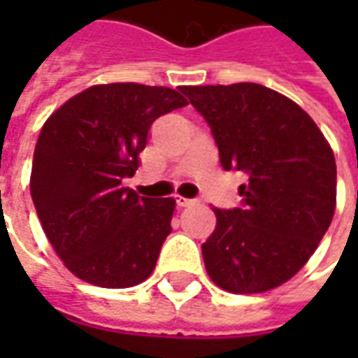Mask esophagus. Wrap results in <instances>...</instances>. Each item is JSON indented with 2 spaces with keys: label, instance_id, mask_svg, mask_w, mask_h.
Wrapping results in <instances>:
<instances>
[{
  "label": "esophagus",
  "instance_id": "34e87169",
  "mask_svg": "<svg viewBox=\"0 0 358 358\" xmlns=\"http://www.w3.org/2000/svg\"><path fill=\"white\" fill-rule=\"evenodd\" d=\"M175 201H177V205H179V207H189V205H195V199H187V197H181V195H177V197H175Z\"/></svg>",
  "mask_w": 358,
  "mask_h": 358
}]
</instances>
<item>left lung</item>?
Returning a JSON list of instances; mask_svg holds the SVG:
<instances>
[{
  "instance_id": "8db88e82",
  "label": "left lung",
  "mask_w": 358,
  "mask_h": 358,
  "mask_svg": "<svg viewBox=\"0 0 358 358\" xmlns=\"http://www.w3.org/2000/svg\"><path fill=\"white\" fill-rule=\"evenodd\" d=\"M181 91L211 127L223 169L249 177L241 207L215 209L205 268L229 293L271 291L301 271L333 221V149L295 101L259 83Z\"/></svg>"
}]
</instances>
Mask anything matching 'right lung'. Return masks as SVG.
<instances>
[{"label":"right lung","mask_w":358,"mask_h":358,"mask_svg":"<svg viewBox=\"0 0 358 358\" xmlns=\"http://www.w3.org/2000/svg\"><path fill=\"white\" fill-rule=\"evenodd\" d=\"M179 91L93 85L65 101L39 133L31 199L55 253L81 281L125 289L153 273L175 199L139 197L123 179L137 171L153 121L187 105Z\"/></svg>","instance_id":"right-lung-1"}]
</instances>
